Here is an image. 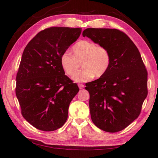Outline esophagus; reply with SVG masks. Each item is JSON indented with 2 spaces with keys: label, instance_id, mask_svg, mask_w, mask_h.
<instances>
[{
  "label": "esophagus",
  "instance_id": "34e87169",
  "mask_svg": "<svg viewBox=\"0 0 158 158\" xmlns=\"http://www.w3.org/2000/svg\"><path fill=\"white\" fill-rule=\"evenodd\" d=\"M78 86H79V89H83V88H84V85H83V84H81V83H79V84H78Z\"/></svg>",
  "mask_w": 158,
  "mask_h": 158
}]
</instances>
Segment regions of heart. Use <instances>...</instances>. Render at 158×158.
<instances>
[{"label":"heart","mask_w":158,"mask_h":158,"mask_svg":"<svg viewBox=\"0 0 158 158\" xmlns=\"http://www.w3.org/2000/svg\"><path fill=\"white\" fill-rule=\"evenodd\" d=\"M73 56L64 53L60 57V65L69 76H73L82 62L83 69L73 77L75 82H84L105 75L111 62L109 51L105 47L96 43L81 40L75 43L71 49Z\"/></svg>","instance_id":"b5f03b06"}]
</instances>
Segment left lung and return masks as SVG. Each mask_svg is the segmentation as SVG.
Segmentation results:
<instances>
[{"label": "left lung", "instance_id": "1", "mask_svg": "<svg viewBox=\"0 0 158 158\" xmlns=\"http://www.w3.org/2000/svg\"><path fill=\"white\" fill-rule=\"evenodd\" d=\"M83 36L105 47L111 56L105 75L85 84L92 120L105 132H119L141 111L148 94L145 66L135 43L119 30L87 28Z\"/></svg>", "mask_w": 158, "mask_h": 158}]
</instances>
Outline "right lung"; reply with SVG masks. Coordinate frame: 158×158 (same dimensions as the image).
I'll return each mask as SVG.
<instances>
[{"label":"right lung","mask_w":158,"mask_h":158,"mask_svg":"<svg viewBox=\"0 0 158 158\" xmlns=\"http://www.w3.org/2000/svg\"><path fill=\"white\" fill-rule=\"evenodd\" d=\"M81 32L79 28H46L23 50L15 94L23 118L36 129L54 131L66 122L70 103L79 89L65 75L60 57Z\"/></svg>","instance_id":"1"}]
</instances>
